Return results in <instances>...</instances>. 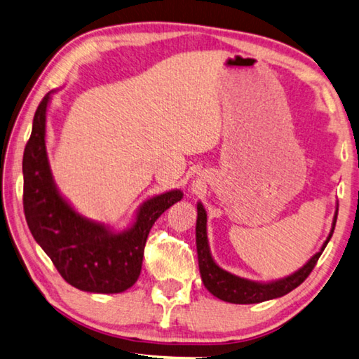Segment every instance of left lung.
I'll return each instance as SVG.
<instances>
[{"label": "left lung", "instance_id": "8db88e82", "mask_svg": "<svg viewBox=\"0 0 359 359\" xmlns=\"http://www.w3.org/2000/svg\"><path fill=\"white\" fill-rule=\"evenodd\" d=\"M198 219H196V250H198V262H199V273L204 283L205 289L223 302L233 303V304H254L269 302V299H275L279 297H284L285 293L292 292L298 287L309 273L314 269L316 262L323 252L325 246L328 245L330 238L333 237L336 219H337V207L333 217V223H331V231L328 233L327 240H325L320 250H318L314 256H312L308 262H306L302 269L293 271L292 275L273 279V281H252V279H246L242 276L233 275V273L227 271L215 262L212 257L210 246H208L207 238V212L204 205L198 202Z\"/></svg>", "mask_w": 359, "mask_h": 359}]
</instances>
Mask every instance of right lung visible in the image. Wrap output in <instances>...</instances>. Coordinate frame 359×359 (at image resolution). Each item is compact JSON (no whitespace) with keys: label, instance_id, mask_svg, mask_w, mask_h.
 I'll return each mask as SVG.
<instances>
[{"label":"right lung","instance_id":"add662e5","mask_svg":"<svg viewBox=\"0 0 359 359\" xmlns=\"http://www.w3.org/2000/svg\"><path fill=\"white\" fill-rule=\"evenodd\" d=\"M43 97L32 119L23 154V208L32 237L66 281L83 292L121 293L138 281L149 232L163 212L184 198L169 190L146 199L126 229L84 217L62 196L47 154V113Z\"/></svg>","mask_w":359,"mask_h":359}]
</instances>
